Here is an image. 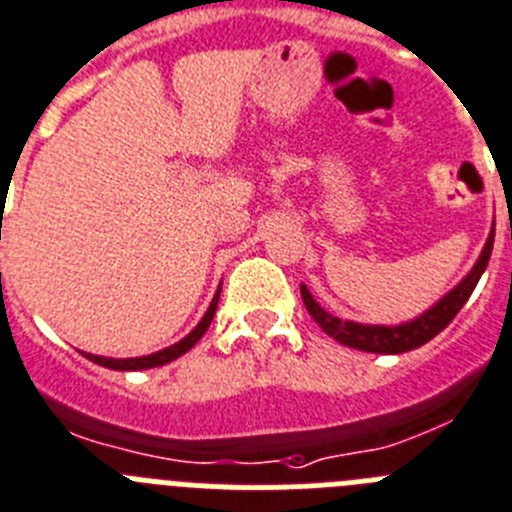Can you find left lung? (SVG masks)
I'll use <instances>...</instances> for the list:
<instances>
[{"label": "left lung", "instance_id": "1", "mask_svg": "<svg viewBox=\"0 0 512 512\" xmlns=\"http://www.w3.org/2000/svg\"><path fill=\"white\" fill-rule=\"evenodd\" d=\"M492 244H495V226H492L490 237L484 242L482 255L474 262V268L461 278L451 291L443 296V299L435 301L430 309H425L420 317L410 319V322L402 324H361L350 322V319H340L330 311H324L317 304V299L311 296L309 288L301 283V299H304L306 311L311 314V319L322 327L332 340H337L340 345H348V348L363 350V353H386V355H399L407 353V350H415L420 345H425L428 340H433L441 330H446L448 322H451L456 314L461 311V306L469 301L471 291L477 288L479 278L487 270V262L492 255Z\"/></svg>", "mask_w": 512, "mask_h": 512}]
</instances>
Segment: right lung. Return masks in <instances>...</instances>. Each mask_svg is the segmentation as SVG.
I'll return each instance as SVG.
<instances>
[{"label":"right lung","mask_w":512,"mask_h":512,"mask_svg":"<svg viewBox=\"0 0 512 512\" xmlns=\"http://www.w3.org/2000/svg\"><path fill=\"white\" fill-rule=\"evenodd\" d=\"M219 293H221V288L216 291V296H213L211 306H208V311L203 314L201 322L195 324L188 335L182 337L180 342H175V345H170V348L157 350V353H151V355H141V358H105V355H92V353H82V355L84 358H90L92 363H97V366L113 368V371H144V368H157V366H164V363H172L175 358H180V355L188 353L195 342L206 335L208 324H211L213 314H216V306H219Z\"/></svg>","instance_id":"add662e5"}]
</instances>
